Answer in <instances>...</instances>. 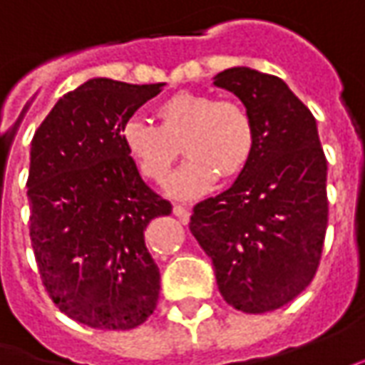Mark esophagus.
Listing matches in <instances>:
<instances>
[{
    "label": "esophagus",
    "mask_w": 365,
    "mask_h": 365,
    "mask_svg": "<svg viewBox=\"0 0 365 365\" xmlns=\"http://www.w3.org/2000/svg\"><path fill=\"white\" fill-rule=\"evenodd\" d=\"M173 214L178 215L183 224H187V220H190V210H187L185 205H182V203H175V205H173Z\"/></svg>",
    "instance_id": "1"
}]
</instances>
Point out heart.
I'll use <instances>...</instances> for the list:
<instances>
[{
  "label": "heart",
  "mask_w": 365,
  "mask_h": 365,
  "mask_svg": "<svg viewBox=\"0 0 365 365\" xmlns=\"http://www.w3.org/2000/svg\"><path fill=\"white\" fill-rule=\"evenodd\" d=\"M153 111L158 125L131 118L121 128V141L141 175L155 183L168 180L182 145L187 162L168 185L175 197L207 192L217 175L234 180L254 160L255 125L240 101L175 91Z\"/></svg>",
  "instance_id": "heart-1"
}]
</instances>
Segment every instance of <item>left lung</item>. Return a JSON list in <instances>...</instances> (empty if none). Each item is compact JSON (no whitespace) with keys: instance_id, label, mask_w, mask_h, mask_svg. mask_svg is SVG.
I'll use <instances>...</instances> for the list:
<instances>
[{"instance_id":"left-lung-1","label":"left lung","mask_w":365,"mask_h":365,"mask_svg":"<svg viewBox=\"0 0 365 365\" xmlns=\"http://www.w3.org/2000/svg\"><path fill=\"white\" fill-rule=\"evenodd\" d=\"M214 86L242 99L257 143L230 190L193 205L190 230L212 257L225 302L266 314L299 296L318 272L328 230V162L312 111L282 79L232 68Z\"/></svg>"}]
</instances>
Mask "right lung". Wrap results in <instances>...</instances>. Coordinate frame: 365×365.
Segmentation results:
<instances>
[{
    "mask_svg": "<svg viewBox=\"0 0 365 365\" xmlns=\"http://www.w3.org/2000/svg\"><path fill=\"white\" fill-rule=\"evenodd\" d=\"M162 88L89 79L59 99L31 140L37 272L59 312L89 328H138L158 306L160 269L143 232L172 203L141 180L121 128Z\"/></svg>",
    "mask_w": 365,
    "mask_h": 365,
    "instance_id": "add662e5",
    "label": "right lung"
}]
</instances>
